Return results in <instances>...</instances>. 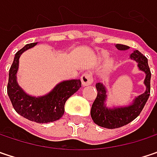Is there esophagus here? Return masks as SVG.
Returning a JSON list of instances; mask_svg holds the SVG:
<instances>
[{
	"instance_id": "esophagus-1",
	"label": "esophagus",
	"mask_w": 157,
	"mask_h": 157,
	"mask_svg": "<svg viewBox=\"0 0 157 157\" xmlns=\"http://www.w3.org/2000/svg\"><path fill=\"white\" fill-rule=\"evenodd\" d=\"M81 81L83 86H87V85H91L93 82V78L92 73L90 72H86L84 74L82 75L81 76Z\"/></svg>"
}]
</instances>
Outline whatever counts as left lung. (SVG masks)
I'll list each match as a JSON object with an SVG mask.
<instances>
[{
	"label": "left lung",
	"mask_w": 157,
	"mask_h": 157,
	"mask_svg": "<svg viewBox=\"0 0 157 157\" xmlns=\"http://www.w3.org/2000/svg\"><path fill=\"white\" fill-rule=\"evenodd\" d=\"M116 48L119 50H127L129 48V47L121 44H117ZM130 58L135 60L137 63L138 68L146 74V78L144 81L147 87L146 92L136 97L131 105L127 107H114L113 109H109L105 105L107 98L105 86L101 82L96 83L98 93L91 109V116L93 122L100 127L106 128H117L128 124L140 114L149 98L151 72L147 63V58L138 50H135L130 55Z\"/></svg>",
	"instance_id": "obj_1"
}]
</instances>
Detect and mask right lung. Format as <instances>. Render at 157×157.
Here are the masks:
<instances>
[{"instance_id":"1","label":"right lung","mask_w":157,"mask_h":157,"mask_svg":"<svg viewBox=\"0 0 157 157\" xmlns=\"http://www.w3.org/2000/svg\"><path fill=\"white\" fill-rule=\"evenodd\" d=\"M36 45V43L28 44L15 54L9 71L7 93L14 109L21 116L36 123H48L59 120L64 115L65 101L81 88L82 82L79 79L64 81L41 97L27 94L17 82L19 59L23 52Z\"/></svg>"}]
</instances>
